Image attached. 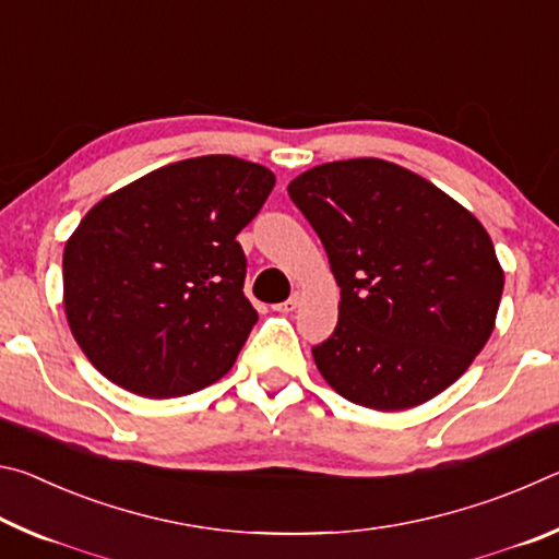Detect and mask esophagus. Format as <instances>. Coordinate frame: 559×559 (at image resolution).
<instances>
[{
    "instance_id": "1",
    "label": "esophagus",
    "mask_w": 559,
    "mask_h": 559,
    "mask_svg": "<svg viewBox=\"0 0 559 559\" xmlns=\"http://www.w3.org/2000/svg\"><path fill=\"white\" fill-rule=\"evenodd\" d=\"M300 306V296H290L286 302H278V306H273V310H278V313H293Z\"/></svg>"
}]
</instances>
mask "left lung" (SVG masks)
<instances>
[{
    "instance_id": "left-lung-1",
    "label": "left lung",
    "mask_w": 559,
    "mask_h": 559,
    "mask_svg": "<svg viewBox=\"0 0 559 559\" xmlns=\"http://www.w3.org/2000/svg\"><path fill=\"white\" fill-rule=\"evenodd\" d=\"M340 286L337 328L313 347L347 402L402 412L433 400L488 343L503 266L476 216L380 157L325 163L288 185Z\"/></svg>"
}]
</instances>
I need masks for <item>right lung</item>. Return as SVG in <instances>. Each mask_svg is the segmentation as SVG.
I'll list each match as a JSON object with an SVG mask.
<instances>
[{"instance_id": "add662e5", "label": "right lung", "mask_w": 559, "mask_h": 559, "mask_svg": "<svg viewBox=\"0 0 559 559\" xmlns=\"http://www.w3.org/2000/svg\"><path fill=\"white\" fill-rule=\"evenodd\" d=\"M276 175L231 155L189 157L91 206L63 249V313L96 370L165 400L231 370L259 316L236 234Z\"/></svg>"}]
</instances>
